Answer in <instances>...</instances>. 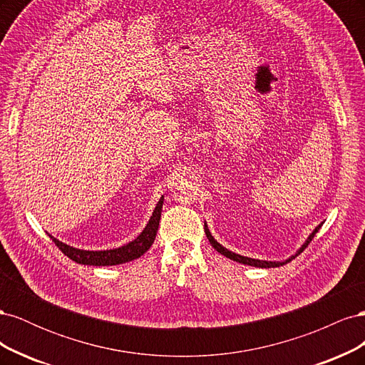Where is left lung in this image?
I'll list each match as a JSON object with an SVG mask.
<instances>
[{"instance_id": "obj_1", "label": "left lung", "mask_w": 365, "mask_h": 365, "mask_svg": "<svg viewBox=\"0 0 365 365\" xmlns=\"http://www.w3.org/2000/svg\"><path fill=\"white\" fill-rule=\"evenodd\" d=\"M322 225L323 224H319L314 231H312V235L307 237V240L304 242L303 244V247L298 250L297 252H295V256H292L291 259H288L286 262H291L292 259H295L298 254H300L309 244H311V240L314 239V236L318 233V230L322 228ZM204 230H205V235H207V239H208V242L210 244H212V247L217 251V252H220L222 254V256H225V257H228V259H231V260H236V262H239V263H244V264H250V267H259V268H277V267H282V264H284L286 262H267V260H257V259H250V257H244V256H240V254H236V252H231V251H228L227 248H224L222 245L220 244H217V242L215 240V237L210 235V231H208V228H207V225H204Z\"/></svg>"}]
</instances>
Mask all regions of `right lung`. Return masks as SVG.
<instances>
[{
  "mask_svg": "<svg viewBox=\"0 0 365 365\" xmlns=\"http://www.w3.org/2000/svg\"><path fill=\"white\" fill-rule=\"evenodd\" d=\"M163 201L164 197L161 196V200L158 201L155 210L149 219V224L146 228L143 230V233L135 239L129 242V244L114 248V250H106V251H85V250H77L73 248L67 244H62L61 240L53 239L56 247L65 254V256L74 260L76 263H82V264H94V267H108V264H120V263H126L134 259H138L140 256L145 254L150 245L155 240L158 225H160V217H161V208H163Z\"/></svg>",
  "mask_w": 365,
  "mask_h": 365,
  "instance_id": "add662e5",
  "label": "right lung"
}]
</instances>
